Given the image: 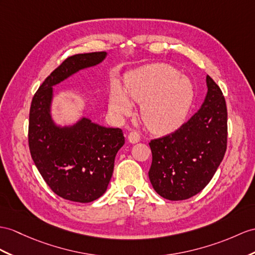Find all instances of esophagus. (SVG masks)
I'll return each mask as SVG.
<instances>
[{
    "label": "esophagus",
    "instance_id": "obj_1",
    "mask_svg": "<svg viewBox=\"0 0 255 255\" xmlns=\"http://www.w3.org/2000/svg\"><path fill=\"white\" fill-rule=\"evenodd\" d=\"M128 141L132 142V144H135V142H138L140 140V135L138 132L136 131H131L128 135Z\"/></svg>",
    "mask_w": 255,
    "mask_h": 255
}]
</instances>
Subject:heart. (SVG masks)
I'll return each instance as SVG.
<instances>
[{"mask_svg":"<svg viewBox=\"0 0 255 255\" xmlns=\"http://www.w3.org/2000/svg\"><path fill=\"white\" fill-rule=\"evenodd\" d=\"M131 101L140 104V118L147 128L166 134L185 121L194 101V88L175 68L153 64L128 73L124 90L118 82L111 85L108 104L114 116L131 114Z\"/></svg>","mask_w":255,"mask_h":255,"instance_id":"heart-1","label":"heart"}]
</instances>
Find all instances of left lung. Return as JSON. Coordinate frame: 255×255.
<instances>
[{"instance_id": "1", "label": "left lung", "mask_w": 255, "mask_h": 255, "mask_svg": "<svg viewBox=\"0 0 255 255\" xmlns=\"http://www.w3.org/2000/svg\"><path fill=\"white\" fill-rule=\"evenodd\" d=\"M208 93L201 108L169 135L152 139L148 172L153 189L164 199L185 200L212 179L227 147V108L224 95L207 76Z\"/></svg>"}]
</instances>
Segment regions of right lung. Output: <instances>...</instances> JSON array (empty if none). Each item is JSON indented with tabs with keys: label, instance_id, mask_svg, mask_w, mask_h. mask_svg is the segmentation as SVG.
Segmentation results:
<instances>
[{
	"label": "right lung",
	"instance_id": "obj_1",
	"mask_svg": "<svg viewBox=\"0 0 255 255\" xmlns=\"http://www.w3.org/2000/svg\"><path fill=\"white\" fill-rule=\"evenodd\" d=\"M106 56V52H95L68 57L45 79L31 102V157L48 187L66 200L88 203L105 194L124 136L121 128L102 127L88 118L70 127L56 126L51 115L53 86L101 64Z\"/></svg>",
	"mask_w": 255,
	"mask_h": 255
}]
</instances>
